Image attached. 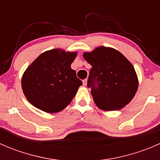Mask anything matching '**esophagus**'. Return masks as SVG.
<instances>
[{"label":"esophagus","instance_id":"esophagus-1","mask_svg":"<svg viewBox=\"0 0 160 160\" xmlns=\"http://www.w3.org/2000/svg\"><path fill=\"white\" fill-rule=\"evenodd\" d=\"M83 84L84 85V86H87V84H88V80H87V79L83 80Z\"/></svg>","mask_w":160,"mask_h":160}]
</instances>
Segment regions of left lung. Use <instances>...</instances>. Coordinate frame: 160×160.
<instances>
[{"label":"left lung","instance_id":"left-lung-1","mask_svg":"<svg viewBox=\"0 0 160 160\" xmlns=\"http://www.w3.org/2000/svg\"><path fill=\"white\" fill-rule=\"evenodd\" d=\"M83 58L92 66L88 86L95 104L106 111L120 110L130 103L138 88L135 68L118 50L99 46L85 52Z\"/></svg>","mask_w":160,"mask_h":160}]
</instances>
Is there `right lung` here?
<instances>
[{
    "mask_svg": "<svg viewBox=\"0 0 160 160\" xmlns=\"http://www.w3.org/2000/svg\"><path fill=\"white\" fill-rule=\"evenodd\" d=\"M77 56V52L48 50L28 66L22 75V88L32 105L45 112L56 113L70 104L83 84L71 69Z\"/></svg>",
    "mask_w": 160,
    "mask_h": 160,
    "instance_id": "1",
    "label": "right lung"
}]
</instances>
